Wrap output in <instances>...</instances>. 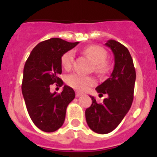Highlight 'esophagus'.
I'll return each instance as SVG.
<instances>
[{
  "mask_svg": "<svg viewBox=\"0 0 157 157\" xmlns=\"http://www.w3.org/2000/svg\"><path fill=\"white\" fill-rule=\"evenodd\" d=\"M75 95H76V97H77V98H78V97H80V96L83 95V94H82V93L78 92V91H76V93H75Z\"/></svg>",
  "mask_w": 157,
  "mask_h": 157,
  "instance_id": "1",
  "label": "esophagus"
}]
</instances>
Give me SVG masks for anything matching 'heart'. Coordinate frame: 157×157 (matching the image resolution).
Returning <instances> with one entry per match:
<instances>
[{"instance_id":"1","label":"heart","mask_w":157,"mask_h":157,"mask_svg":"<svg viewBox=\"0 0 157 157\" xmlns=\"http://www.w3.org/2000/svg\"><path fill=\"white\" fill-rule=\"evenodd\" d=\"M83 52L94 62L95 70L97 71L99 73H105L109 70V65L105 60L107 52L102 47L98 45H90L84 48ZM73 59L74 52L72 51H67L61 57L62 66L65 69L68 70L71 67ZM66 82L71 87L81 91L86 90L89 87L95 84V80L93 78L77 73L69 75L67 77Z\"/></svg>"}]
</instances>
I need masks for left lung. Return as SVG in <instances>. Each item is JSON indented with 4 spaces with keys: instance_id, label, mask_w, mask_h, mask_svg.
Here are the masks:
<instances>
[{
    "instance_id": "8db88e82",
    "label": "left lung",
    "mask_w": 157,
    "mask_h": 157,
    "mask_svg": "<svg viewBox=\"0 0 157 157\" xmlns=\"http://www.w3.org/2000/svg\"><path fill=\"white\" fill-rule=\"evenodd\" d=\"M105 45L114 55V69L110 77L96 88L100 94H108L103 103H97L93 96L92 105L86 110L89 127L98 134L112 132L121 123L130 110L134 99L135 68L130 52L115 40H109Z\"/></svg>"
}]
</instances>
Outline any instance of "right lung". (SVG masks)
Returning <instances> with one entry per match:
<instances>
[{"label": "right lung", "instance_id": "right-lung-1", "mask_svg": "<svg viewBox=\"0 0 157 157\" xmlns=\"http://www.w3.org/2000/svg\"><path fill=\"white\" fill-rule=\"evenodd\" d=\"M79 42H68L53 37L37 44L30 52L23 68L22 93L30 119L45 132L62 127L66 109L75 97L71 87L63 86L61 94L50 92V85L63 86L61 57Z\"/></svg>", "mask_w": 157, "mask_h": 157}]
</instances>
